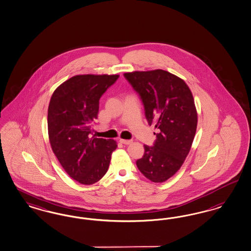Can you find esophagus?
<instances>
[{"label": "esophagus", "mask_w": 251, "mask_h": 251, "mask_svg": "<svg viewBox=\"0 0 251 251\" xmlns=\"http://www.w3.org/2000/svg\"><path fill=\"white\" fill-rule=\"evenodd\" d=\"M120 142L121 143H123V144H125V145H129V144H131L133 141L131 140V139H120Z\"/></svg>", "instance_id": "34e87169"}]
</instances>
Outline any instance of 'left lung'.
<instances>
[{
  "instance_id": "left-lung-1",
  "label": "left lung",
  "mask_w": 251,
  "mask_h": 251,
  "mask_svg": "<svg viewBox=\"0 0 251 251\" xmlns=\"http://www.w3.org/2000/svg\"><path fill=\"white\" fill-rule=\"evenodd\" d=\"M144 105L149 125L159 130L152 147L137 161L152 182H164L184 163L197 127L195 100L185 82L164 70L124 74Z\"/></svg>"
}]
</instances>
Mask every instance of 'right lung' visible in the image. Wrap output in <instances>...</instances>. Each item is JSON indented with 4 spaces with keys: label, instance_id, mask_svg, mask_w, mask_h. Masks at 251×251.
Returning a JSON list of instances; mask_svg holds the SVG:
<instances>
[{
    "label": "right lung",
    "instance_id": "right-lung-1",
    "mask_svg": "<svg viewBox=\"0 0 251 251\" xmlns=\"http://www.w3.org/2000/svg\"><path fill=\"white\" fill-rule=\"evenodd\" d=\"M119 75H75L51 97L47 126L53 152L67 174L84 185L98 182L110 166L113 139L91 137L100 99Z\"/></svg>",
    "mask_w": 251,
    "mask_h": 251
}]
</instances>
